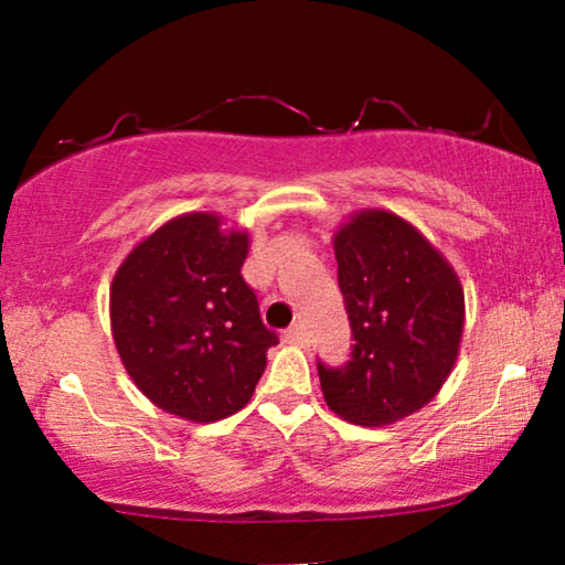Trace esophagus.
<instances>
[{
	"instance_id": "1",
	"label": "esophagus",
	"mask_w": 565,
	"mask_h": 565,
	"mask_svg": "<svg viewBox=\"0 0 565 565\" xmlns=\"http://www.w3.org/2000/svg\"><path fill=\"white\" fill-rule=\"evenodd\" d=\"M282 339L288 344H300V342H303V329H300V323H292V327L282 334Z\"/></svg>"
}]
</instances>
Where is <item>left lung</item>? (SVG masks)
<instances>
[{
	"instance_id": "obj_1",
	"label": "left lung",
	"mask_w": 565,
	"mask_h": 565,
	"mask_svg": "<svg viewBox=\"0 0 565 565\" xmlns=\"http://www.w3.org/2000/svg\"><path fill=\"white\" fill-rule=\"evenodd\" d=\"M352 339L344 365L319 360L329 408L381 427L429 404L458 360L462 288L435 246L398 215H354L334 238Z\"/></svg>"
}]
</instances>
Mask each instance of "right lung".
<instances>
[{"label": "right lung", "mask_w": 565, "mask_h": 565, "mask_svg": "<svg viewBox=\"0 0 565 565\" xmlns=\"http://www.w3.org/2000/svg\"><path fill=\"white\" fill-rule=\"evenodd\" d=\"M246 252V234H223L215 215L190 213L138 244L115 275V347L141 393L169 414H236L280 342L242 275Z\"/></svg>", "instance_id": "add662e5"}]
</instances>
